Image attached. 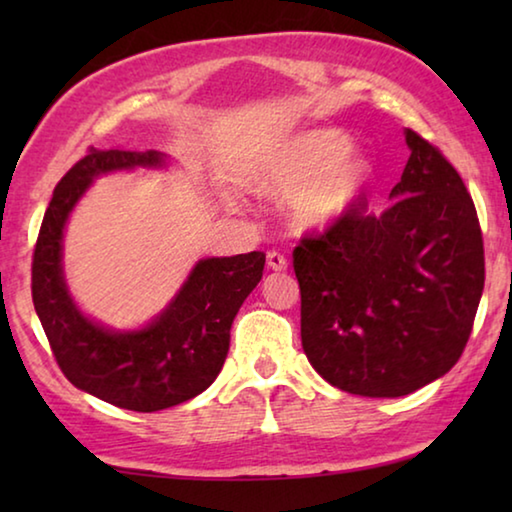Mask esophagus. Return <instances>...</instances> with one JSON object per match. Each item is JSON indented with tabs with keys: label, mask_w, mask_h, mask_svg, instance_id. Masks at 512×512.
<instances>
[{
	"label": "esophagus",
	"mask_w": 512,
	"mask_h": 512,
	"mask_svg": "<svg viewBox=\"0 0 512 512\" xmlns=\"http://www.w3.org/2000/svg\"><path fill=\"white\" fill-rule=\"evenodd\" d=\"M266 264L273 268V271H287V257L277 250H268L266 253Z\"/></svg>",
	"instance_id": "34e87169"
}]
</instances>
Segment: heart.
Segmentation results:
<instances>
[{
  "label": "heart",
  "instance_id": "b5f03b06",
  "mask_svg": "<svg viewBox=\"0 0 512 512\" xmlns=\"http://www.w3.org/2000/svg\"><path fill=\"white\" fill-rule=\"evenodd\" d=\"M366 160L350 153V140L332 128L291 137L266 155L248 176L253 192L289 196V216L302 230L343 219L368 185Z\"/></svg>",
  "mask_w": 512,
  "mask_h": 512
}]
</instances>
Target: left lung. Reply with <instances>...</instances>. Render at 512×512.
Wrapping results in <instances>:
<instances>
[{
	"label": "left lung",
	"instance_id": "1",
	"mask_svg": "<svg viewBox=\"0 0 512 512\" xmlns=\"http://www.w3.org/2000/svg\"><path fill=\"white\" fill-rule=\"evenodd\" d=\"M411 155L393 203H366L293 248L300 336L329 384L402 397L461 359L485 282L470 192L438 146L406 128Z\"/></svg>",
	"mask_w": 512,
	"mask_h": 512
}]
</instances>
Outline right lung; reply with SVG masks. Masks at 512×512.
<instances>
[{"label": "right lung", "mask_w": 512, "mask_h": 512, "mask_svg": "<svg viewBox=\"0 0 512 512\" xmlns=\"http://www.w3.org/2000/svg\"><path fill=\"white\" fill-rule=\"evenodd\" d=\"M162 162L158 151L90 149L56 185L31 264L33 307L63 375L103 402L140 413L183 404L212 384L228 357L232 320L266 262L259 250L201 259L171 305L137 332H112L85 318L60 264L67 216L99 173Z\"/></svg>", "instance_id": "add662e5"}]
</instances>
